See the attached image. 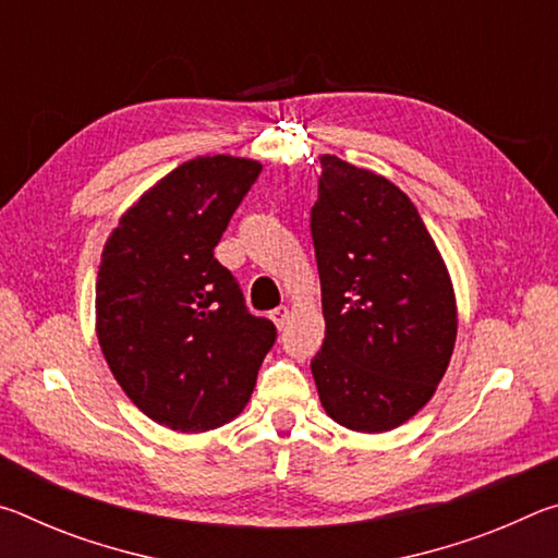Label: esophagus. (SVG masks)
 <instances>
[{"instance_id":"1","label":"esophagus","mask_w":558,"mask_h":558,"mask_svg":"<svg viewBox=\"0 0 558 558\" xmlns=\"http://www.w3.org/2000/svg\"><path fill=\"white\" fill-rule=\"evenodd\" d=\"M288 317H290V310L286 307V305H280V307H276L270 313V319H272V325H276L278 329H282L288 325Z\"/></svg>"}]
</instances>
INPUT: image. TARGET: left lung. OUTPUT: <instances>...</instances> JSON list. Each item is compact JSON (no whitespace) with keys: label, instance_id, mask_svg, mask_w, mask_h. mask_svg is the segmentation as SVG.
<instances>
[{"label":"left lung","instance_id":"obj_1","mask_svg":"<svg viewBox=\"0 0 558 558\" xmlns=\"http://www.w3.org/2000/svg\"><path fill=\"white\" fill-rule=\"evenodd\" d=\"M310 214L325 342L319 401L356 433L399 428L430 401L458 335L456 292L436 241L399 186L335 155Z\"/></svg>","mask_w":558,"mask_h":558}]
</instances>
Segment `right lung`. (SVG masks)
<instances>
[{
  "mask_svg": "<svg viewBox=\"0 0 558 558\" xmlns=\"http://www.w3.org/2000/svg\"><path fill=\"white\" fill-rule=\"evenodd\" d=\"M263 165L196 157L147 189L108 235L96 332L116 381L159 426L204 433L248 403L276 325L248 313L214 258Z\"/></svg>",
  "mask_w": 558,
  "mask_h": 558,
  "instance_id": "right-lung-1",
  "label": "right lung"
}]
</instances>
